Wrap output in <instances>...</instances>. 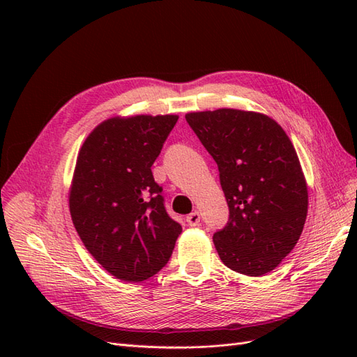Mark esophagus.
<instances>
[{
    "label": "esophagus",
    "mask_w": 357,
    "mask_h": 357,
    "mask_svg": "<svg viewBox=\"0 0 357 357\" xmlns=\"http://www.w3.org/2000/svg\"><path fill=\"white\" fill-rule=\"evenodd\" d=\"M186 222H188L189 226H198L199 222H201V214H199V211L190 213V214L188 215V218H186Z\"/></svg>",
    "instance_id": "esophagus-1"
}]
</instances>
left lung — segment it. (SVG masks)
Returning <instances> with one entry per match:
<instances>
[{"instance_id": "left-lung-1", "label": "left lung", "mask_w": 357, "mask_h": 357, "mask_svg": "<svg viewBox=\"0 0 357 357\" xmlns=\"http://www.w3.org/2000/svg\"><path fill=\"white\" fill-rule=\"evenodd\" d=\"M186 121L220 172L229 220L213 235L222 262L244 275L271 273L294 250L308 211L296 150L274 119L256 112H193Z\"/></svg>"}]
</instances>
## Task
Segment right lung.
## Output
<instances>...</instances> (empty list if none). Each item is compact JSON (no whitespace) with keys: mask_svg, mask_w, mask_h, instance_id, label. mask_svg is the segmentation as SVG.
<instances>
[{"mask_svg":"<svg viewBox=\"0 0 357 357\" xmlns=\"http://www.w3.org/2000/svg\"><path fill=\"white\" fill-rule=\"evenodd\" d=\"M177 119H107L77 155L68 193L74 228L95 261L122 282H144L160 271L181 232L152 174Z\"/></svg>","mask_w":357,"mask_h":357,"instance_id":"1","label":"right lung"}]
</instances>
